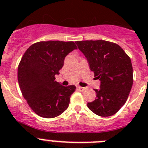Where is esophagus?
Masks as SVG:
<instances>
[{
    "label": "esophagus",
    "mask_w": 148,
    "mask_h": 148,
    "mask_svg": "<svg viewBox=\"0 0 148 148\" xmlns=\"http://www.w3.org/2000/svg\"><path fill=\"white\" fill-rule=\"evenodd\" d=\"M77 88L79 89L80 91H83V90H86V88H84V87H81V86H77Z\"/></svg>",
    "instance_id": "obj_1"
}]
</instances>
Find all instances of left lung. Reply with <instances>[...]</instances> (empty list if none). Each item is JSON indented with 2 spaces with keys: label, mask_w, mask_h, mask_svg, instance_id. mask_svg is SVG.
I'll list each match as a JSON object with an SVG mask.
<instances>
[{
  "label": "left lung",
  "mask_w": 148,
  "mask_h": 148,
  "mask_svg": "<svg viewBox=\"0 0 148 148\" xmlns=\"http://www.w3.org/2000/svg\"><path fill=\"white\" fill-rule=\"evenodd\" d=\"M87 58L90 71L100 80V88L94 89L97 98L87 104L92 112L110 116L124 106L133 86L130 58L118 44L106 40L76 41Z\"/></svg>",
  "instance_id": "obj_1"
}]
</instances>
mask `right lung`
<instances>
[{
	"label": "right lung",
	"mask_w": 148,
	"mask_h": 148,
	"mask_svg": "<svg viewBox=\"0 0 148 148\" xmlns=\"http://www.w3.org/2000/svg\"><path fill=\"white\" fill-rule=\"evenodd\" d=\"M77 47L73 41L35 42L23 54L18 69L21 93L29 107L43 118H54L68 108L75 86H62L55 75L67 54Z\"/></svg>",
	"instance_id": "1"
}]
</instances>
